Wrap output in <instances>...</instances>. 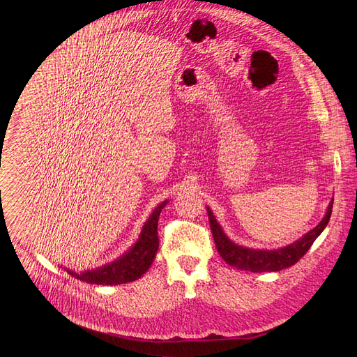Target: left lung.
<instances>
[{"label":"left lung","instance_id":"8db88e82","mask_svg":"<svg viewBox=\"0 0 357 357\" xmlns=\"http://www.w3.org/2000/svg\"><path fill=\"white\" fill-rule=\"evenodd\" d=\"M333 208V199L331 200L325 218L321 223L314 227L307 234H303L295 243L281 247L278 250H254L238 245L233 243L222 230L220 225L218 223L216 218L213 216L212 211L208 208L211 230L213 234V240L216 243V248L220 254V257L231 267L238 270L251 271V273H266V271H280L294 266L295 263L302 259L310 247L314 244L317 237L324 231L326 225L329 223L331 215Z\"/></svg>","mask_w":357,"mask_h":357}]
</instances>
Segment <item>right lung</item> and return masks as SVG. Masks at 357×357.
<instances>
[{
  "label": "right lung",
  "mask_w": 357,
  "mask_h": 357,
  "mask_svg": "<svg viewBox=\"0 0 357 357\" xmlns=\"http://www.w3.org/2000/svg\"><path fill=\"white\" fill-rule=\"evenodd\" d=\"M165 205L167 200L154 209L149 219L145 222L138 241L126 254H123L120 259L103 267L84 273H75L68 270V274L87 284L97 285H117L138 280L142 274H145V271L155 259L160 245L158 219Z\"/></svg>",
  "instance_id": "add662e5"
}]
</instances>
